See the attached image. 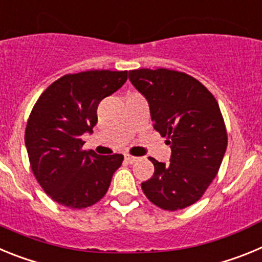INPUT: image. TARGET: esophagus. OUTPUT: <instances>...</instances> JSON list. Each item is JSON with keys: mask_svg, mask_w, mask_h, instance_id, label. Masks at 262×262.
I'll return each mask as SVG.
<instances>
[{"mask_svg": "<svg viewBox=\"0 0 262 262\" xmlns=\"http://www.w3.org/2000/svg\"><path fill=\"white\" fill-rule=\"evenodd\" d=\"M124 160H126L127 163L133 164V163H135L136 160H138V157L133 156V155H124Z\"/></svg>", "mask_w": 262, "mask_h": 262, "instance_id": "34e87169", "label": "esophagus"}]
</instances>
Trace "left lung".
Wrapping results in <instances>:
<instances>
[{"mask_svg":"<svg viewBox=\"0 0 262 262\" xmlns=\"http://www.w3.org/2000/svg\"><path fill=\"white\" fill-rule=\"evenodd\" d=\"M134 86L147 98L152 122L170 145V163L149 157L155 173L142 182L154 205L176 211L200 201L219 172L228 136L216 99L202 82L173 69H134Z\"/></svg>","mask_w":262,"mask_h":262,"instance_id":"obj_1","label":"left lung"}]
</instances>
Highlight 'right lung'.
Listing matches in <instances>:
<instances>
[{
    "label": "right lung",
    "mask_w": 262,
    "mask_h": 262,
    "mask_svg": "<svg viewBox=\"0 0 262 262\" xmlns=\"http://www.w3.org/2000/svg\"><path fill=\"white\" fill-rule=\"evenodd\" d=\"M127 71L64 75L40 94L27 120L25 143L41 189L59 205L85 209L107 193L123 155L84 151L81 135L92 133L97 107L127 81Z\"/></svg>",
    "instance_id": "add662e5"
}]
</instances>
